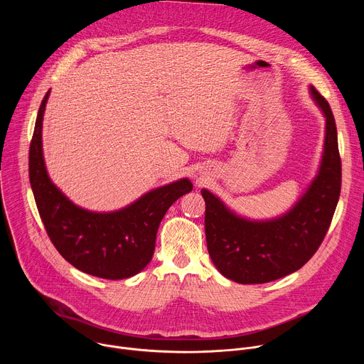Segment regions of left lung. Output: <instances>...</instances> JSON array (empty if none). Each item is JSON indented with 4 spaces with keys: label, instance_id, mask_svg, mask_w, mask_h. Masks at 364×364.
<instances>
[{
    "label": "left lung",
    "instance_id": "obj_1",
    "mask_svg": "<svg viewBox=\"0 0 364 364\" xmlns=\"http://www.w3.org/2000/svg\"><path fill=\"white\" fill-rule=\"evenodd\" d=\"M326 118L323 157L314 180L284 215L252 220L237 215L203 188L205 240L218 271L237 284H265L304 267L320 247L336 212L341 190L337 128L328 102L309 86Z\"/></svg>",
    "mask_w": 364,
    "mask_h": 364
}]
</instances>
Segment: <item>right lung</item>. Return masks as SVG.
Masks as SVG:
<instances>
[{"label": "right lung", "mask_w": 364, "mask_h": 364, "mask_svg": "<svg viewBox=\"0 0 364 364\" xmlns=\"http://www.w3.org/2000/svg\"><path fill=\"white\" fill-rule=\"evenodd\" d=\"M50 90L36 119L28 154V176L47 235L59 253L79 271L125 279L141 272L152 259L159 226L170 205L193 190L188 178L149 190L114 212H92L75 204L50 180L43 157V117Z\"/></svg>", "instance_id": "1"}]
</instances>
